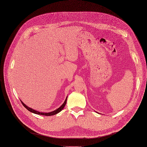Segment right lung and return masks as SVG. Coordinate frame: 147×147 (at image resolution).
<instances>
[{"instance_id":"add662e5","label":"right lung","mask_w":147,"mask_h":147,"mask_svg":"<svg viewBox=\"0 0 147 147\" xmlns=\"http://www.w3.org/2000/svg\"><path fill=\"white\" fill-rule=\"evenodd\" d=\"M67 97H66V100H65V101L64 102V103L62 104V105L60 107H59L58 109H57V110H54V111H52V112H50V113H41V112H39V111H36V110H33V109H31V108H30V107H28L26 105H25L21 100V103H22V105L28 110V111H29L30 112H31V113H34V114H38V115H45V116H51V115H55V114H58V113H59V112H61L62 110H63V109L64 108V107L65 106V105H66V102H67Z\"/></svg>"}]
</instances>
